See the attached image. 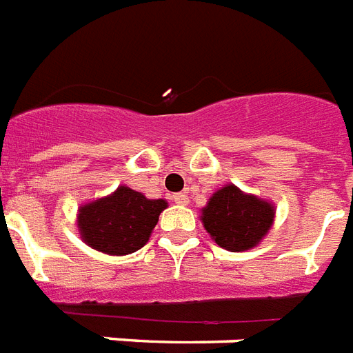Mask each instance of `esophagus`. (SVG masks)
<instances>
[{
    "label": "esophagus",
    "mask_w": 353,
    "mask_h": 353,
    "mask_svg": "<svg viewBox=\"0 0 353 353\" xmlns=\"http://www.w3.org/2000/svg\"><path fill=\"white\" fill-rule=\"evenodd\" d=\"M173 202L179 205H188L190 204V196L184 193H176V194H173Z\"/></svg>",
    "instance_id": "1"
}]
</instances>
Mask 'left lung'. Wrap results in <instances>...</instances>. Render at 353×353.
<instances>
[{
	"label": "left lung",
	"instance_id": "left-lung-1",
	"mask_svg": "<svg viewBox=\"0 0 353 353\" xmlns=\"http://www.w3.org/2000/svg\"><path fill=\"white\" fill-rule=\"evenodd\" d=\"M200 221L221 248L233 253L248 252L259 246L272 230L275 204L244 193L235 184H225L200 210Z\"/></svg>",
	"mask_w": 353,
	"mask_h": 353
}]
</instances>
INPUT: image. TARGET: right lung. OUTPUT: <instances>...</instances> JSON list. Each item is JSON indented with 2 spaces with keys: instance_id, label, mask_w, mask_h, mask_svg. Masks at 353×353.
Listing matches in <instances>:
<instances>
[{
  "instance_id": "add662e5",
  "label": "right lung",
  "mask_w": 353,
  "mask_h": 353,
  "mask_svg": "<svg viewBox=\"0 0 353 353\" xmlns=\"http://www.w3.org/2000/svg\"><path fill=\"white\" fill-rule=\"evenodd\" d=\"M168 200L148 199L128 185L81 204L76 213L80 239L105 255H129L148 244Z\"/></svg>"
}]
</instances>
